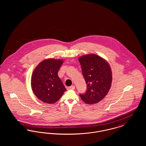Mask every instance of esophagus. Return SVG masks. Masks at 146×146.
Listing matches in <instances>:
<instances>
[{"mask_svg": "<svg viewBox=\"0 0 146 146\" xmlns=\"http://www.w3.org/2000/svg\"><path fill=\"white\" fill-rule=\"evenodd\" d=\"M67 89L68 90H74V89H75V86L74 85H72L70 87H68Z\"/></svg>", "mask_w": 146, "mask_h": 146, "instance_id": "esophagus-1", "label": "esophagus"}]
</instances>
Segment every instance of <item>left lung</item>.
<instances>
[{"mask_svg": "<svg viewBox=\"0 0 146 146\" xmlns=\"http://www.w3.org/2000/svg\"><path fill=\"white\" fill-rule=\"evenodd\" d=\"M84 78L87 89L80 94L81 99L87 104H94L101 101L111 86L112 74L110 64L104 59L95 54L80 57Z\"/></svg>", "mask_w": 146, "mask_h": 146, "instance_id": "1", "label": "left lung"}]
</instances>
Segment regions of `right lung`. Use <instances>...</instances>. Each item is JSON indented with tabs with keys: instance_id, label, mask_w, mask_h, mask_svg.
I'll list each match as a JSON object with an SVG mask.
<instances>
[{
	"instance_id": "1",
	"label": "right lung",
	"mask_w": 146,
	"mask_h": 146,
	"mask_svg": "<svg viewBox=\"0 0 146 146\" xmlns=\"http://www.w3.org/2000/svg\"><path fill=\"white\" fill-rule=\"evenodd\" d=\"M63 62L62 60L47 59L40 63L34 70L31 86L35 95L42 102L54 104L66 91L57 74Z\"/></svg>"
}]
</instances>
